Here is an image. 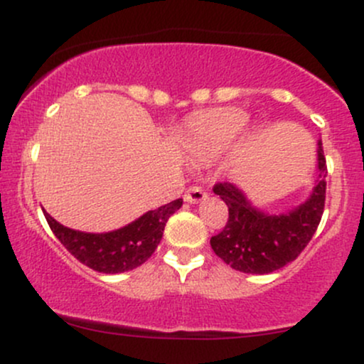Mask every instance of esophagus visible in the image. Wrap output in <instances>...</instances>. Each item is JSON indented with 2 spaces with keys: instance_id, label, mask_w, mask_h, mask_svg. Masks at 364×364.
Instances as JSON below:
<instances>
[{
  "instance_id": "obj_1",
  "label": "esophagus",
  "mask_w": 364,
  "mask_h": 364,
  "mask_svg": "<svg viewBox=\"0 0 364 364\" xmlns=\"http://www.w3.org/2000/svg\"><path fill=\"white\" fill-rule=\"evenodd\" d=\"M207 198V193L200 186H191L188 188L185 193V202L188 203H200Z\"/></svg>"
}]
</instances>
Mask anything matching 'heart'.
Returning <instances> with one entry per match:
<instances>
[{"label":"heart","mask_w":364,"mask_h":364,"mask_svg":"<svg viewBox=\"0 0 364 364\" xmlns=\"http://www.w3.org/2000/svg\"><path fill=\"white\" fill-rule=\"evenodd\" d=\"M248 112L240 107H223L205 112L186 124L181 135V147L193 161H212L235 147L248 127ZM250 135L257 136L258 128H250Z\"/></svg>","instance_id":"heart-1"}]
</instances>
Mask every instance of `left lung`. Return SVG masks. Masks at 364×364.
I'll return each mask as SVG.
<instances>
[{
  "label": "left lung",
  "instance_id": "1",
  "mask_svg": "<svg viewBox=\"0 0 364 364\" xmlns=\"http://www.w3.org/2000/svg\"><path fill=\"white\" fill-rule=\"evenodd\" d=\"M316 178L311 193L299 205L281 214H270L257 207L235 183L215 185L214 193L229 208V219L223 232L210 240L219 258L245 274H270L296 260L318 228L325 205L323 147H316Z\"/></svg>",
  "mask_w": 364,
  "mask_h": 364
}]
</instances>
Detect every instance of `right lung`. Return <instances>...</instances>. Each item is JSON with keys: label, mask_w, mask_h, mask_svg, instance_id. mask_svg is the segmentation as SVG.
<instances>
[{"label": "right lung", "mask_w": 364, "mask_h": 364, "mask_svg": "<svg viewBox=\"0 0 364 364\" xmlns=\"http://www.w3.org/2000/svg\"><path fill=\"white\" fill-rule=\"evenodd\" d=\"M183 205V198L145 212L139 219L107 232L70 229L44 210L46 220L61 245L77 260L102 274H123L147 262L161 243L166 223Z\"/></svg>", "instance_id": "add662e5"}]
</instances>
